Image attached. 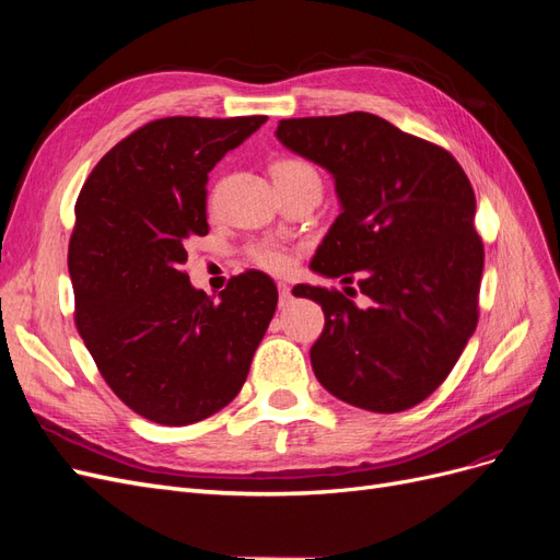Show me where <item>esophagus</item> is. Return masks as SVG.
Instances as JSON below:
<instances>
[{
    "instance_id": "obj_1",
    "label": "esophagus",
    "mask_w": 560,
    "mask_h": 560,
    "mask_svg": "<svg viewBox=\"0 0 560 560\" xmlns=\"http://www.w3.org/2000/svg\"><path fill=\"white\" fill-rule=\"evenodd\" d=\"M278 292H280V308L290 306V303H292V290H290V287H287L284 282H280L278 284Z\"/></svg>"
}]
</instances>
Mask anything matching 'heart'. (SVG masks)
<instances>
[{
  "label": "heart",
  "instance_id": "heart-1",
  "mask_svg": "<svg viewBox=\"0 0 560 560\" xmlns=\"http://www.w3.org/2000/svg\"><path fill=\"white\" fill-rule=\"evenodd\" d=\"M270 175H273L278 186H315V189L322 191L319 173L306 159H296V156L278 159L273 165H270ZM247 252L254 264L264 270H270V273H284V270H290L292 266V254L278 245L257 243Z\"/></svg>",
  "mask_w": 560,
  "mask_h": 560
}]
</instances>
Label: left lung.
Here are the masks:
<instances>
[{"mask_svg": "<svg viewBox=\"0 0 560 560\" xmlns=\"http://www.w3.org/2000/svg\"><path fill=\"white\" fill-rule=\"evenodd\" d=\"M276 138L325 167L341 202L311 268L358 280L369 299L360 308L336 290L294 287L325 311L315 376L358 409H411L446 381L477 329L483 243L469 179L446 149L366 112L284 118Z\"/></svg>", "mask_w": 560, "mask_h": 560, "instance_id": "obj_1", "label": "left lung"}]
</instances>
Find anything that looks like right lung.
Segmentation results:
<instances>
[{
  "mask_svg": "<svg viewBox=\"0 0 560 560\" xmlns=\"http://www.w3.org/2000/svg\"><path fill=\"white\" fill-rule=\"evenodd\" d=\"M268 116H167L100 159L77 200L70 241L77 329L100 374L135 413L179 428L241 393L278 306L259 270L219 301L182 270L208 235V173Z\"/></svg>",
  "mask_w": 560,
  "mask_h": 560,
  "instance_id": "1",
  "label": "right lung"
}]
</instances>
